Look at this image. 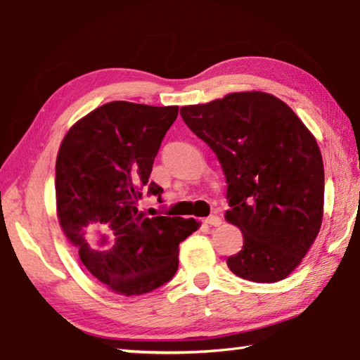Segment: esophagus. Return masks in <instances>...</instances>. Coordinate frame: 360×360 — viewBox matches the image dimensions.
<instances>
[{
    "label": "esophagus",
    "mask_w": 360,
    "mask_h": 360,
    "mask_svg": "<svg viewBox=\"0 0 360 360\" xmlns=\"http://www.w3.org/2000/svg\"><path fill=\"white\" fill-rule=\"evenodd\" d=\"M205 224H207L209 226H219L221 224V219L219 215H209V217L205 219Z\"/></svg>",
    "instance_id": "obj_1"
}]
</instances>
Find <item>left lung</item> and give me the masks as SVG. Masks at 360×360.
<instances>
[{
  "instance_id": "1",
  "label": "left lung",
  "mask_w": 360,
  "mask_h": 360,
  "mask_svg": "<svg viewBox=\"0 0 360 360\" xmlns=\"http://www.w3.org/2000/svg\"><path fill=\"white\" fill-rule=\"evenodd\" d=\"M181 116L226 176L225 217L244 234L228 267L257 283L288 277L323 221L324 167L315 136L285 102L261 91L182 107Z\"/></svg>"
}]
</instances>
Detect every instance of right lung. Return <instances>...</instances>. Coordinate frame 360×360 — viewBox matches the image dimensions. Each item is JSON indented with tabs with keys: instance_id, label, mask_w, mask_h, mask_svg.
I'll list each match as a JSON object with an SVG mask.
<instances>
[{
	"instance_id": "obj_1",
	"label": "right lung",
	"mask_w": 360,
	"mask_h": 360,
	"mask_svg": "<svg viewBox=\"0 0 360 360\" xmlns=\"http://www.w3.org/2000/svg\"><path fill=\"white\" fill-rule=\"evenodd\" d=\"M178 107L108 102L70 127L56 158V209L84 267L122 296L158 290L178 271L179 244L195 219L148 217L143 193L162 202L149 181Z\"/></svg>"
}]
</instances>
